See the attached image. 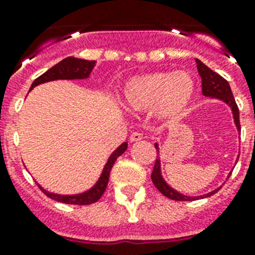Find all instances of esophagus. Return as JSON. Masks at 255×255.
<instances>
[{
  "label": "esophagus",
  "instance_id": "obj_1",
  "mask_svg": "<svg viewBox=\"0 0 255 255\" xmlns=\"http://www.w3.org/2000/svg\"><path fill=\"white\" fill-rule=\"evenodd\" d=\"M143 139V135L139 131H134L131 135H130V141H138Z\"/></svg>",
  "mask_w": 255,
  "mask_h": 255
}]
</instances>
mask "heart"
<instances>
[{
    "mask_svg": "<svg viewBox=\"0 0 255 255\" xmlns=\"http://www.w3.org/2000/svg\"><path fill=\"white\" fill-rule=\"evenodd\" d=\"M194 91V80L185 71H158L130 79L124 88L123 103L130 111L152 110L155 117L171 120L185 111Z\"/></svg>",
    "mask_w": 255,
    "mask_h": 255,
    "instance_id": "b5f03b06",
    "label": "heart"
}]
</instances>
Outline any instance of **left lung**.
<instances>
[{
  "label": "left lung",
  "mask_w": 255,
  "mask_h": 255,
  "mask_svg": "<svg viewBox=\"0 0 255 255\" xmlns=\"http://www.w3.org/2000/svg\"><path fill=\"white\" fill-rule=\"evenodd\" d=\"M197 61V67L198 73H199L200 78H202V93L206 97H211V98H217V100L224 101L226 105H229L231 107V111H233L234 116V123H235L236 128H238V131H240V120H239V108L238 105L235 102V98L233 96V92H231V88L230 84L227 83L226 79H224L221 75H218L217 73H215L213 70L209 69L208 66L202 62L200 60ZM155 149L159 153L158 144H154ZM152 177V181L154 184V186L161 191L164 197H167L168 199L172 200H181V202H188V200H197L199 198H208L211 195L216 194L220 189H216V190L211 191L208 194L200 195V197H189V195H184L179 191H176L175 189L171 188L167 182L164 181L163 177H162L161 173V159L159 157H157L154 163V168H153V172L150 175Z\"/></svg>",
  "instance_id": "obj_1"
}]
</instances>
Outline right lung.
I'll use <instances>...</instances> for the list:
<instances>
[{
	"mask_svg": "<svg viewBox=\"0 0 255 255\" xmlns=\"http://www.w3.org/2000/svg\"><path fill=\"white\" fill-rule=\"evenodd\" d=\"M96 61H88L82 60V58H75V57H66L62 61H60L58 64L55 66H52L51 69L47 70L46 73L42 74L39 78H37L33 82L30 87V91L34 87L43 83L52 82V80H74V79H87L88 76L91 75L92 70H93ZM128 149V143H123L120 147L117 148L108 158L107 163H106L105 168H103L101 177L98 181L96 182V185L92 186L89 190L80 193V194L75 195H61L55 194V193H49L46 189H43L40 185L39 189L43 191L44 194L51 199L56 200V202H61V203L66 204H78V206H87V204L96 203L97 200L100 199L105 193L106 188H107L108 179H110V172L116 162V159L123 154L125 150Z\"/></svg>",
	"mask_w": 255,
	"mask_h": 255,
	"instance_id": "obj_1",
	"label": "right lung"
}]
</instances>
